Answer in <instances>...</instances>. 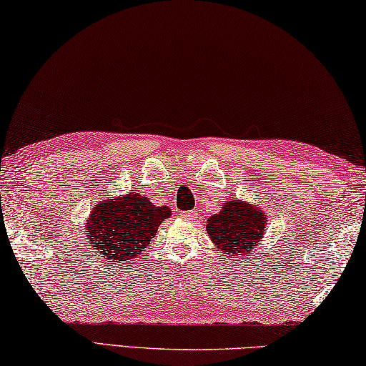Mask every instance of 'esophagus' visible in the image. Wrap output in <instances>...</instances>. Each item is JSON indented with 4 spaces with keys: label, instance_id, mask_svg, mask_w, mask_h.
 <instances>
[{
    "label": "esophagus",
    "instance_id": "34e87169",
    "mask_svg": "<svg viewBox=\"0 0 366 366\" xmlns=\"http://www.w3.org/2000/svg\"><path fill=\"white\" fill-rule=\"evenodd\" d=\"M197 214H198V211H187V212H184V217L185 219H190V221H194V219L197 217Z\"/></svg>",
    "mask_w": 366,
    "mask_h": 366
}]
</instances>
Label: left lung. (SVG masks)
Segmentation results:
<instances>
[{"mask_svg": "<svg viewBox=\"0 0 366 366\" xmlns=\"http://www.w3.org/2000/svg\"><path fill=\"white\" fill-rule=\"evenodd\" d=\"M267 214L254 203L229 200L206 221L211 242L225 256H251L265 234Z\"/></svg>", "mask_w": 366, "mask_h": 366, "instance_id": "8db88e82", "label": "left lung"}]
</instances>
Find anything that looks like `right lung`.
I'll use <instances>...</instances> for the list:
<instances>
[{"label":"right lung","mask_w":366,"mask_h":366,"mask_svg":"<svg viewBox=\"0 0 366 366\" xmlns=\"http://www.w3.org/2000/svg\"><path fill=\"white\" fill-rule=\"evenodd\" d=\"M171 216L168 206H157L147 197L131 194L109 197L86 219L89 247L109 262H129L149 247L160 224Z\"/></svg>","instance_id":"1"}]
</instances>
